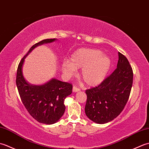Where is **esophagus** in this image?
Returning <instances> with one entry per match:
<instances>
[{"mask_svg": "<svg viewBox=\"0 0 149 149\" xmlns=\"http://www.w3.org/2000/svg\"><path fill=\"white\" fill-rule=\"evenodd\" d=\"M80 90V88H77V86H73V91H74V92H77V91H79Z\"/></svg>", "mask_w": 149, "mask_h": 149, "instance_id": "1", "label": "esophagus"}]
</instances>
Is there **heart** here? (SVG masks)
<instances>
[{"mask_svg": "<svg viewBox=\"0 0 149 149\" xmlns=\"http://www.w3.org/2000/svg\"><path fill=\"white\" fill-rule=\"evenodd\" d=\"M111 61L108 56L100 50L81 49L74 52L70 61L62 64V71L68 77L77 74V68H82L81 77L88 85L100 84L108 72Z\"/></svg>", "mask_w": 149, "mask_h": 149, "instance_id": "heart-1", "label": "heart"}]
</instances>
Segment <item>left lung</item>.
Masks as SVG:
<instances>
[{"label": "left lung", "instance_id": "8db88e82", "mask_svg": "<svg viewBox=\"0 0 149 149\" xmlns=\"http://www.w3.org/2000/svg\"><path fill=\"white\" fill-rule=\"evenodd\" d=\"M133 72L127 58L118 52L117 68L97 86L86 90L85 113L97 123H106L118 116L130 95Z\"/></svg>", "mask_w": 149, "mask_h": 149}]
</instances>
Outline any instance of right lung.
Here are the masks:
<instances>
[{
	"instance_id": "obj_1",
	"label": "right lung",
	"mask_w": 149,
	"mask_h": 149,
	"mask_svg": "<svg viewBox=\"0 0 149 149\" xmlns=\"http://www.w3.org/2000/svg\"><path fill=\"white\" fill-rule=\"evenodd\" d=\"M56 39H46L34 44L18 66L16 84L22 102L31 116L38 122L52 124L58 122L65 111V98L72 92V84L53 79L48 83L34 86L28 84L22 75V65L29 53L38 45L50 43Z\"/></svg>"
}]
</instances>
